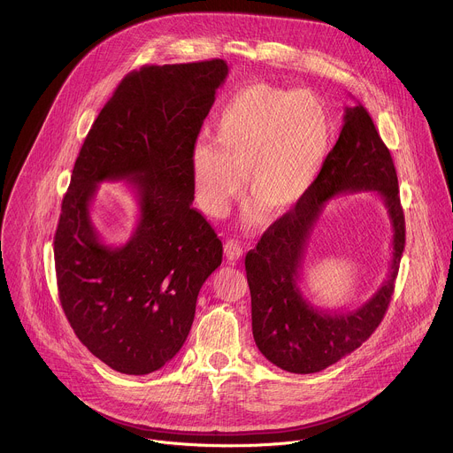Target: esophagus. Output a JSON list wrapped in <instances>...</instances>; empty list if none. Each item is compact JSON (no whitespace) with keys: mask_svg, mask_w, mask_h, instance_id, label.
I'll return each instance as SVG.
<instances>
[{"mask_svg":"<svg viewBox=\"0 0 453 453\" xmlns=\"http://www.w3.org/2000/svg\"><path fill=\"white\" fill-rule=\"evenodd\" d=\"M224 254L227 257V262L234 264L243 256V247H242V243L238 240H227L226 245H224Z\"/></svg>","mask_w":453,"mask_h":453,"instance_id":"obj_1","label":"esophagus"}]
</instances>
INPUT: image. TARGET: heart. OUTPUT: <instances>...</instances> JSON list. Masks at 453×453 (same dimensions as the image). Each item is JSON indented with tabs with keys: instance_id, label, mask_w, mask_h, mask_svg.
I'll list each match as a JSON object with an SVG mask.
<instances>
[{
	"instance_id": "heart-1",
	"label": "heart",
	"mask_w": 453,
	"mask_h": 453,
	"mask_svg": "<svg viewBox=\"0 0 453 453\" xmlns=\"http://www.w3.org/2000/svg\"><path fill=\"white\" fill-rule=\"evenodd\" d=\"M334 136L332 114L319 95L271 84H249L220 109L210 142L191 150V180L201 208L224 217L243 189L252 203L245 224L265 206L271 213L294 208L315 184Z\"/></svg>"
}]
</instances>
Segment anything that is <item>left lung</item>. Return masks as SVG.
<instances>
[{
  "label": "left lung",
  "instance_id": "obj_1",
  "mask_svg": "<svg viewBox=\"0 0 453 453\" xmlns=\"http://www.w3.org/2000/svg\"><path fill=\"white\" fill-rule=\"evenodd\" d=\"M358 190L378 192L390 215L392 271L362 307L342 312L319 311L298 287L303 250L326 204L335 196ZM403 247L405 219L391 152L364 105L346 107L339 142L311 189L245 256L257 349L274 365L296 374L319 372L353 353L372 335L391 303Z\"/></svg>",
  "mask_w": 453,
  "mask_h": 453
}]
</instances>
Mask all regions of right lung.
<instances>
[{
    "mask_svg": "<svg viewBox=\"0 0 453 453\" xmlns=\"http://www.w3.org/2000/svg\"><path fill=\"white\" fill-rule=\"evenodd\" d=\"M226 60L145 66L128 73L81 149L55 233L64 313L79 341L123 374L161 369L182 348L222 242L191 208V150ZM127 181L139 204L135 233L105 244L90 219L102 181Z\"/></svg>",
    "mask_w": 453,
    "mask_h": 453,
    "instance_id": "right-lung-1",
    "label": "right lung"
}]
</instances>
